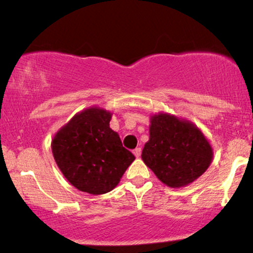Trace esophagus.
I'll return each mask as SVG.
<instances>
[{
    "label": "esophagus",
    "mask_w": 253,
    "mask_h": 253,
    "mask_svg": "<svg viewBox=\"0 0 253 253\" xmlns=\"http://www.w3.org/2000/svg\"><path fill=\"white\" fill-rule=\"evenodd\" d=\"M133 153H134V156L136 157V158H139L141 155V147H136V149L133 150Z\"/></svg>",
    "instance_id": "esophagus-1"
}]
</instances>
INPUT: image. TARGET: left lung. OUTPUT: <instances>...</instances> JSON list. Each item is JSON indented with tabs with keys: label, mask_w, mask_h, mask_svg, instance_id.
I'll return each mask as SVG.
<instances>
[{
	"label": "left lung",
	"mask_w": 253,
	"mask_h": 253,
	"mask_svg": "<svg viewBox=\"0 0 253 253\" xmlns=\"http://www.w3.org/2000/svg\"><path fill=\"white\" fill-rule=\"evenodd\" d=\"M150 123V139L141 158L159 181L183 188L206 172L213 149L196 125L169 113L151 115Z\"/></svg>",
	"instance_id": "obj_1"
}]
</instances>
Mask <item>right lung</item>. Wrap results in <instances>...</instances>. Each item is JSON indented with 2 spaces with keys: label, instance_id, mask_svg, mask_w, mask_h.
Wrapping results in <instances>:
<instances>
[{
  "label": "right lung",
  "instance_id": "add662e5",
  "mask_svg": "<svg viewBox=\"0 0 253 253\" xmlns=\"http://www.w3.org/2000/svg\"><path fill=\"white\" fill-rule=\"evenodd\" d=\"M112 113L89 107L77 113L52 139L54 161L69 182L84 193L113 190L135 157L109 127Z\"/></svg>",
  "mask_w": 253,
  "mask_h": 253
}]
</instances>
